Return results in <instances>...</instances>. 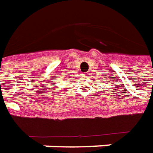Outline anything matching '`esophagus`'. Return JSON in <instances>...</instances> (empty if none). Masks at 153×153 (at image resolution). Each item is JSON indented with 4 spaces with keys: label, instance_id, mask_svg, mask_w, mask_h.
<instances>
[{
    "label": "esophagus",
    "instance_id": "obj_1",
    "mask_svg": "<svg viewBox=\"0 0 153 153\" xmlns=\"http://www.w3.org/2000/svg\"><path fill=\"white\" fill-rule=\"evenodd\" d=\"M85 75H87V74H85Z\"/></svg>",
    "mask_w": 153,
    "mask_h": 153
}]
</instances>
